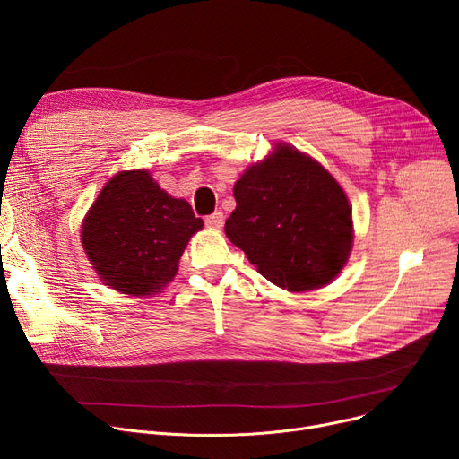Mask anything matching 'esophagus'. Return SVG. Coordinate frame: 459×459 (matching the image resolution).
I'll return each mask as SVG.
<instances>
[{
    "instance_id": "34e87169",
    "label": "esophagus",
    "mask_w": 459,
    "mask_h": 459,
    "mask_svg": "<svg viewBox=\"0 0 459 459\" xmlns=\"http://www.w3.org/2000/svg\"><path fill=\"white\" fill-rule=\"evenodd\" d=\"M204 223H206L210 229H221L223 223H225L223 212H213V213L206 215V217H204Z\"/></svg>"
}]
</instances>
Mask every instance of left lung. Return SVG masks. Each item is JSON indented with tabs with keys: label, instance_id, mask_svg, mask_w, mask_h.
<instances>
[{
	"label": "left lung",
	"instance_id": "8db88e82",
	"mask_svg": "<svg viewBox=\"0 0 459 459\" xmlns=\"http://www.w3.org/2000/svg\"><path fill=\"white\" fill-rule=\"evenodd\" d=\"M230 242L260 275L290 292L331 282L351 251V208L325 169L292 147L249 167L234 184Z\"/></svg>",
	"mask_w": 459,
	"mask_h": 459
}]
</instances>
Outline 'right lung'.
Wrapping results in <instances>:
<instances>
[{
  "mask_svg": "<svg viewBox=\"0 0 459 459\" xmlns=\"http://www.w3.org/2000/svg\"><path fill=\"white\" fill-rule=\"evenodd\" d=\"M201 229L189 203L173 199L147 171H125L91 206L82 244L108 286L149 296L173 281L187 239Z\"/></svg>",
  "mask_w": 459,
  "mask_h": 459,
  "instance_id": "right-lung-1",
  "label": "right lung"
}]
</instances>
